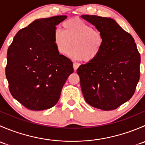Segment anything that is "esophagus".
Wrapping results in <instances>:
<instances>
[{"mask_svg":"<svg viewBox=\"0 0 145 145\" xmlns=\"http://www.w3.org/2000/svg\"><path fill=\"white\" fill-rule=\"evenodd\" d=\"M80 64L78 63H77V62H74V64H73V67H74V70H76L78 68V67H79Z\"/></svg>","mask_w":145,"mask_h":145,"instance_id":"34e87169","label":"esophagus"}]
</instances>
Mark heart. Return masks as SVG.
<instances>
[{
    "label": "heart",
    "instance_id": "1",
    "mask_svg": "<svg viewBox=\"0 0 145 145\" xmlns=\"http://www.w3.org/2000/svg\"><path fill=\"white\" fill-rule=\"evenodd\" d=\"M63 31L56 30L53 42L60 55H66L71 50V56L85 62H92L100 55L105 45V37L100 31L79 18L70 19L62 24Z\"/></svg>",
    "mask_w": 145,
    "mask_h": 145
}]
</instances>
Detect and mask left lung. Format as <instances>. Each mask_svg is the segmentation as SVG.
I'll list each match as a JSON object with an SVG mask.
<instances>
[{
  "label": "left lung",
  "mask_w": 145,
  "mask_h": 145,
  "mask_svg": "<svg viewBox=\"0 0 145 145\" xmlns=\"http://www.w3.org/2000/svg\"><path fill=\"white\" fill-rule=\"evenodd\" d=\"M81 17L95 26L105 37L100 55L77 69L83 97L93 107L116 109L135 93L140 76V54L133 36L113 19L97 15Z\"/></svg>",
  "instance_id": "1"
}]
</instances>
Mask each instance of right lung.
Segmentation results:
<instances>
[{
	"label": "right lung",
	"instance_id": "1",
	"mask_svg": "<svg viewBox=\"0 0 145 145\" xmlns=\"http://www.w3.org/2000/svg\"><path fill=\"white\" fill-rule=\"evenodd\" d=\"M67 16L39 19L20 29L7 53L5 75L11 95L27 109L45 110L60 97L73 63L53 42L56 25Z\"/></svg>",
	"mask_w": 145,
	"mask_h": 145
}]
</instances>
